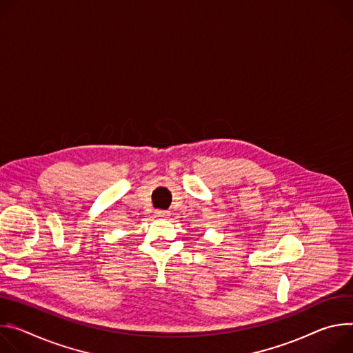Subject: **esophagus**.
<instances>
[{"mask_svg":"<svg viewBox=\"0 0 353 353\" xmlns=\"http://www.w3.org/2000/svg\"><path fill=\"white\" fill-rule=\"evenodd\" d=\"M154 214H155V217H159V219H167L170 216V213L164 212V210H155Z\"/></svg>","mask_w":353,"mask_h":353,"instance_id":"obj_1","label":"esophagus"}]
</instances>
